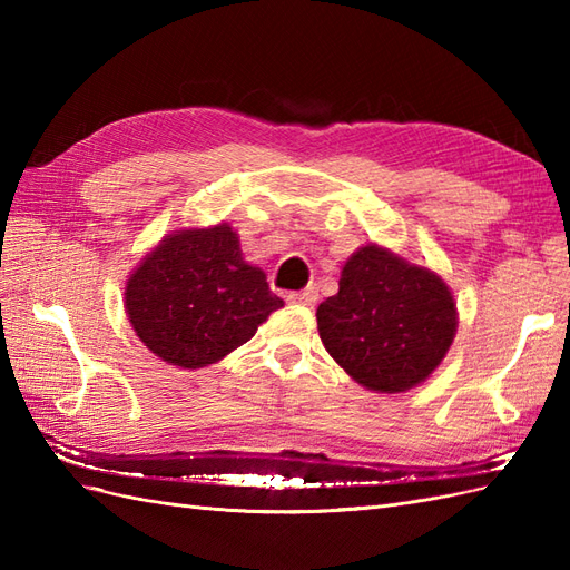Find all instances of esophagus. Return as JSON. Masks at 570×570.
<instances>
[{
	"label": "esophagus",
	"instance_id": "obj_1",
	"mask_svg": "<svg viewBox=\"0 0 570 570\" xmlns=\"http://www.w3.org/2000/svg\"><path fill=\"white\" fill-rule=\"evenodd\" d=\"M287 299L292 304H304V306H314L316 299H318V292L316 287H306V289H299V292H289Z\"/></svg>",
	"mask_w": 570,
	"mask_h": 570
}]
</instances>
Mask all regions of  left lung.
Returning a JSON list of instances; mask_svg holds the SVG:
<instances>
[{
  "mask_svg": "<svg viewBox=\"0 0 570 570\" xmlns=\"http://www.w3.org/2000/svg\"><path fill=\"white\" fill-rule=\"evenodd\" d=\"M318 335L356 383L404 392L433 373L456 333V304L435 273L366 245L316 312Z\"/></svg>",
  "mask_w": 570,
  "mask_h": 570,
  "instance_id": "8db88e82",
  "label": "left lung"
}]
</instances>
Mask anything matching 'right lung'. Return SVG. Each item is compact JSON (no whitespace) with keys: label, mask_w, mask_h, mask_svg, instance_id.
<instances>
[{"label":"right lung","mask_w":570,"mask_h":570,"mask_svg":"<svg viewBox=\"0 0 570 570\" xmlns=\"http://www.w3.org/2000/svg\"><path fill=\"white\" fill-rule=\"evenodd\" d=\"M283 306L249 266L230 226L161 239L126 287V312L147 347L180 368H202L254 337Z\"/></svg>","instance_id":"add662e5"}]
</instances>
